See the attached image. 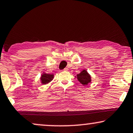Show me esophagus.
<instances>
[{
	"label": "esophagus",
	"mask_w": 133,
	"mask_h": 133,
	"mask_svg": "<svg viewBox=\"0 0 133 133\" xmlns=\"http://www.w3.org/2000/svg\"><path fill=\"white\" fill-rule=\"evenodd\" d=\"M63 70H64V71H68V68H65Z\"/></svg>",
	"instance_id": "obj_1"
}]
</instances>
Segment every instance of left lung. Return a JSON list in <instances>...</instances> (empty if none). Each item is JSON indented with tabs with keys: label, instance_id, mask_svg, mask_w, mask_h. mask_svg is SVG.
<instances>
[{
	"label": "left lung",
	"instance_id": "obj_1",
	"mask_svg": "<svg viewBox=\"0 0 133 133\" xmlns=\"http://www.w3.org/2000/svg\"><path fill=\"white\" fill-rule=\"evenodd\" d=\"M75 77L77 78L79 82L84 86H86L89 83H91V76L86 70H83L80 73L77 74Z\"/></svg>",
	"mask_w": 133,
	"mask_h": 133
}]
</instances>
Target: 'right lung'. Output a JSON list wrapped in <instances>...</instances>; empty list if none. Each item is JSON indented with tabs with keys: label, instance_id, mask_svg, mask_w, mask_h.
I'll return each mask as SVG.
<instances>
[{
	"label": "right lung",
	"instance_id": "obj_1",
	"mask_svg": "<svg viewBox=\"0 0 133 133\" xmlns=\"http://www.w3.org/2000/svg\"><path fill=\"white\" fill-rule=\"evenodd\" d=\"M54 74H46L45 72H43L41 74V76L40 80L41 83H42V84H48L49 83H50L51 81H52V79H54Z\"/></svg>",
	"mask_w": 133,
	"mask_h": 133
}]
</instances>
